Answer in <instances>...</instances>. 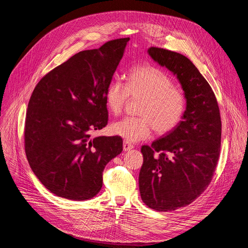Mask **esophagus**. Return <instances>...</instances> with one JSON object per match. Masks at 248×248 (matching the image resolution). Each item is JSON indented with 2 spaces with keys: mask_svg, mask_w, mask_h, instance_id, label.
<instances>
[{
  "mask_svg": "<svg viewBox=\"0 0 248 248\" xmlns=\"http://www.w3.org/2000/svg\"><path fill=\"white\" fill-rule=\"evenodd\" d=\"M123 149H124V151H130L131 149H133V145H131L130 142H128V141H124L123 142Z\"/></svg>",
  "mask_w": 248,
  "mask_h": 248,
  "instance_id": "esophagus-1",
  "label": "esophagus"
}]
</instances>
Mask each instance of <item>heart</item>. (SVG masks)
I'll list each match as a JSON object with an SVG mask.
<instances>
[{
  "instance_id": "1",
  "label": "heart",
  "mask_w": 248,
  "mask_h": 248,
  "mask_svg": "<svg viewBox=\"0 0 248 248\" xmlns=\"http://www.w3.org/2000/svg\"><path fill=\"white\" fill-rule=\"evenodd\" d=\"M128 96L141 97L138 110L140 117L112 123L110 132L129 142L148 139L153 128L158 134L168 133L183 118L186 107L183 93L166 73L153 66L134 67L127 73L124 86L111 80L103 95L108 109L115 116L121 114Z\"/></svg>"
}]
</instances>
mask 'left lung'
<instances>
[{"instance_id": "obj_1", "label": "left lung", "mask_w": 248, "mask_h": 248, "mask_svg": "<svg viewBox=\"0 0 248 248\" xmlns=\"http://www.w3.org/2000/svg\"><path fill=\"white\" fill-rule=\"evenodd\" d=\"M148 54L177 78L186 108L176 128L141 147L140 193L149 208L174 211L191 204L211 182L220 152V112L211 87L188 58L158 47Z\"/></svg>"}]
</instances>
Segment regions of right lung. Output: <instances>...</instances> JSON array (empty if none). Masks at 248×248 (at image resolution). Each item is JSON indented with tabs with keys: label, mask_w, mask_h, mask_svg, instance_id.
Segmentation results:
<instances>
[{
	"label": "right lung",
	"mask_w": 248,
	"mask_h": 248,
	"mask_svg": "<svg viewBox=\"0 0 248 248\" xmlns=\"http://www.w3.org/2000/svg\"><path fill=\"white\" fill-rule=\"evenodd\" d=\"M129 38L82 50L49 71L35 87L25 124L26 155L46 189L71 201L94 198L107 164L123 151L120 137L91 132L108 124L104 91Z\"/></svg>",
	"instance_id": "1"
}]
</instances>
